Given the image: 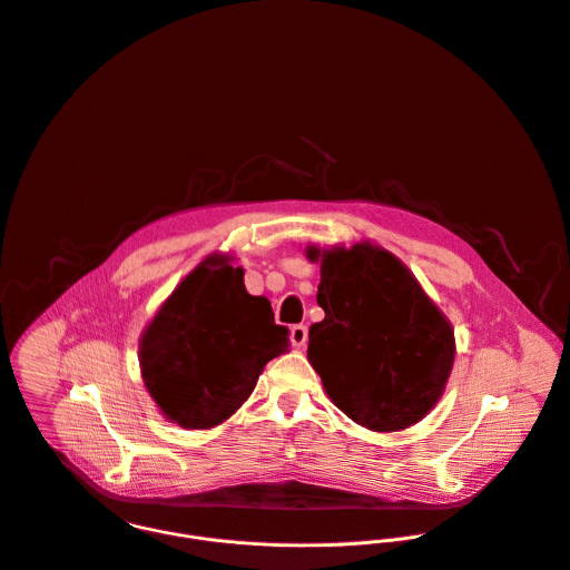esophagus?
<instances>
[{
  "mask_svg": "<svg viewBox=\"0 0 570 570\" xmlns=\"http://www.w3.org/2000/svg\"><path fill=\"white\" fill-rule=\"evenodd\" d=\"M291 342L293 346L299 351V348H306V342H308V328L304 324H295L291 328Z\"/></svg>",
  "mask_w": 570,
  "mask_h": 570,
  "instance_id": "obj_1",
  "label": "esophagus"
}]
</instances>
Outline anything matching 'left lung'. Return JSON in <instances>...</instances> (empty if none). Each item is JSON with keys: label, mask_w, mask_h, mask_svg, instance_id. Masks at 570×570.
Here are the masks:
<instances>
[{"label": "left lung", "mask_w": 570, "mask_h": 570, "mask_svg": "<svg viewBox=\"0 0 570 570\" xmlns=\"http://www.w3.org/2000/svg\"><path fill=\"white\" fill-rule=\"evenodd\" d=\"M304 253L320 262L317 304L326 313L308 331V362L331 402L375 433L424 420L455 362L449 317L406 264L377 244H308Z\"/></svg>", "instance_id": "obj_1"}]
</instances>
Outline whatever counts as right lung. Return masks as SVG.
<instances>
[{
	"label": "right lung",
	"instance_id": "add662e5",
	"mask_svg": "<svg viewBox=\"0 0 570 570\" xmlns=\"http://www.w3.org/2000/svg\"><path fill=\"white\" fill-rule=\"evenodd\" d=\"M210 253L166 297L139 337L141 380L161 415L188 431L226 422L264 366L288 351L271 302L244 286V268Z\"/></svg>",
	"mask_w": 570,
	"mask_h": 570
}]
</instances>
